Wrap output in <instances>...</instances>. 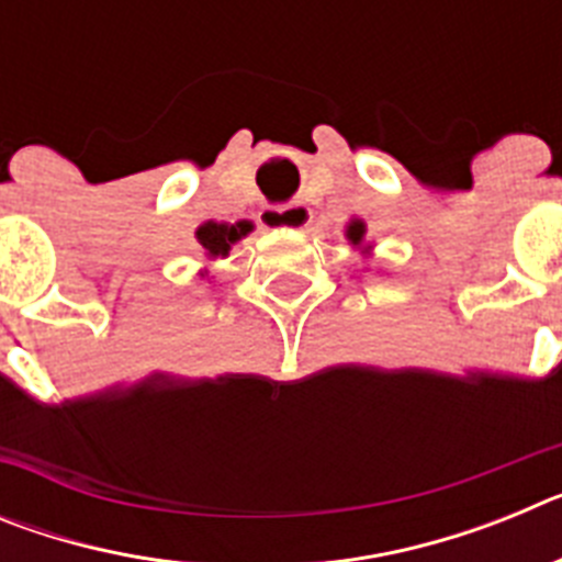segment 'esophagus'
<instances>
[{
    "label": "esophagus",
    "instance_id": "esophagus-1",
    "mask_svg": "<svg viewBox=\"0 0 562 562\" xmlns=\"http://www.w3.org/2000/svg\"><path fill=\"white\" fill-rule=\"evenodd\" d=\"M258 222L267 231H304L312 225V211L301 202L292 205H267L265 211L258 213Z\"/></svg>",
    "mask_w": 562,
    "mask_h": 562
}]
</instances>
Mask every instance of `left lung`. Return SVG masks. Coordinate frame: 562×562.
<instances>
[{
	"mask_svg": "<svg viewBox=\"0 0 562 562\" xmlns=\"http://www.w3.org/2000/svg\"><path fill=\"white\" fill-rule=\"evenodd\" d=\"M360 227H351V233H349V236H351V241H360Z\"/></svg>",
	"mask_w": 562,
	"mask_h": 562,
	"instance_id": "1",
	"label": "left lung"
}]
</instances>
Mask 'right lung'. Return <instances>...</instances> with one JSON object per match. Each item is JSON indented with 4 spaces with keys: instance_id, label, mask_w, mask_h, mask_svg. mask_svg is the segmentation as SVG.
<instances>
[{
    "instance_id": "1",
    "label": "right lung",
    "mask_w": 562,
    "mask_h": 562,
    "mask_svg": "<svg viewBox=\"0 0 562 562\" xmlns=\"http://www.w3.org/2000/svg\"><path fill=\"white\" fill-rule=\"evenodd\" d=\"M247 231H250V225H247V222H238V225H233V227L207 222V225H202L200 231H196V236H200L202 247H205L211 256H227V250H231L233 241L245 236Z\"/></svg>"
}]
</instances>
